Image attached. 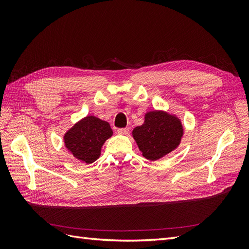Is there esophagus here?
<instances>
[{
    "label": "esophagus",
    "mask_w": 249,
    "mask_h": 249,
    "mask_svg": "<svg viewBox=\"0 0 249 249\" xmlns=\"http://www.w3.org/2000/svg\"><path fill=\"white\" fill-rule=\"evenodd\" d=\"M117 133L119 135H126L127 133H129V129H127V127H124V129H118Z\"/></svg>",
    "instance_id": "esophagus-1"
}]
</instances>
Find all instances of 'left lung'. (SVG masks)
I'll return each mask as SVG.
<instances>
[{
    "instance_id": "1",
    "label": "left lung",
    "mask_w": 249,
    "mask_h": 249,
    "mask_svg": "<svg viewBox=\"0 0 249 249\" xmlns=\"http://www.w3.org/2000/svg\"><path fill=\"white\" fill-rule=\"evenodd\" d=\"M132 136L142 156L149 161H157L179 146L184 137V126L175 113L147 111L144 122L134 127Z\"/></svg>"
}]
</instances>
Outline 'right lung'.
Wrapping results in <instances>:
<instances>
[{
	"label": "right lung",
	"instance_id": "right-lung-1",
	"mask_svg": "<svg viewBox=\"0 0 249 249\" xmlns=\"http://www.w3.org/2000/svg\"><path fill=\"white\" fill-rule=\"evenodd\" d=\"M112 135L109 123L94 115H87L64 133V146L79 161L91 164L101 157L104 143Z\"/></svg>",
	"mask_w": 249,
	"mask_h": 249
}]
</instances>
